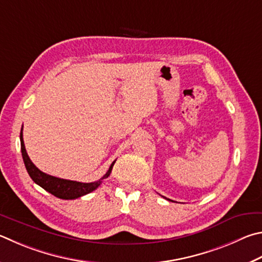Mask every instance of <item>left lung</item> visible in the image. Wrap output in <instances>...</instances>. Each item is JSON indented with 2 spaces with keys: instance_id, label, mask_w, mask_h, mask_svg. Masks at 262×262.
I'll list each match as a JSON object with an SVG mask.
<instances>
[{
  "instance_id": "1",
  "label": "left lung",
  "mask_w": 262,
  "mask_h": 262,
  "mask_svg": "<svg viewBox=\"0 0 262 262\" xmlns=\"http://www.w3.org/2000/svg\"><path fill=\"white\" fill-rule=\"evenodd\" d=\"M166 199H167V198H166ZM168 201H170V199H168Z\"/></svg>"
}]
</instances>
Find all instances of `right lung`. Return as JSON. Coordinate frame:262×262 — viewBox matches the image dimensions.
Returning <instances> with one entry per match:
<instances>
[{
  "label": "right lung",
  "instance_id": "right-lung-1",
  "mask_svg": "<svg viewBox=\"0 0 262 262\" xmlns=\"http://www.w3.org/2000/svg\"><path fill=\"white\" fill-rule=\"evenodd\" d=\"M20 145H21V156H23L24 164H25L27 173L30 174L31 179L34 181L36 184H39L41 188H43L46 191L50 192L51 194H54V196L60 199H75L94 191L95 189H97L99 185H101L102 181L104 179L108 178V175L111 174L113 165L116 163V160L113 161L106 174L104 175L101 180L95 181V182H90V183L77 182V181H71V180L51 177L49 174L41 172V170L32 163V160L27 155L25 144H24V140H23V128L20 130Z\"/></svg>",
  "mask_w": 262,
  "mask_h": 262
}]
</instances>
